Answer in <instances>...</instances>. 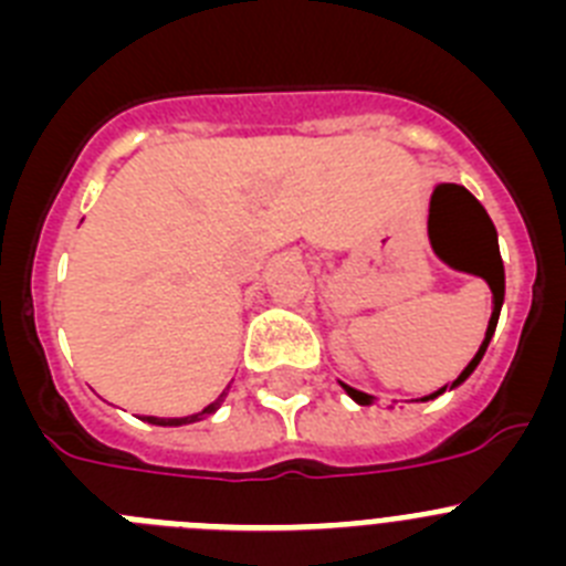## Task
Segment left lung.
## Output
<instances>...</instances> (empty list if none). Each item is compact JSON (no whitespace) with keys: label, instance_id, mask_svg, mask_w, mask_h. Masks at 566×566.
<instances>
[{"label":"left lung","instance_id":"1","mask_svg":"<svg viewBox=\"0 0 566 566\" xmlns=\"http://www.w3.org/2000/svg\"><path fill=\"white\" fill-rule=\"evenodd\" d=\"M442 192H451V195H457L459 201H462V203H468V207L473 209V214H476L479 221H482L484 238H488L490 243H493V249H490V252H488V258H479L476 263H468V266H457V269H462V272L479 274V277H484V280H488L490 292H493V314H490L488 332H484V339H482V345H479L476 357L470 359V363H468V368H464V371L459 374V377L453 379L451 385H442V388H439V391H433V394H428V397H422V402H424V399H437L439 394H444V391H448V388H457V385H462L464 379L470 377V374L476 371V365L482 363V357H484V352H488L490 339H493V332H496L499 314H502V303H504V266H502V254H499L496 227H493V221H490V218H488V212H484V207H482V203H479L476 198H473V195L468 192V189H464V187H459V184H437V189H433V198H431V209H433V201H437V198H439V195H442ZM339 385H343V388H345V394H348V397H352L354 402H359V405H371V402H374V397H371V394H363V391H357V388H352V385H345V382H339Z\"/></svg>","mask_w":566,"mask_h":566}]
</instances>
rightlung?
Returning <instances> with one entry per match:
<instances>
[{"mask_svg":"<svg viewBox=\"0 0 566 566\" xmlns=\"http://www.w3.org/2000/svg\"><path fill=\"white\" fill-rule=\"evenodd\" d=\"M223 397H227V391H223L221 397L214 399V402H209L207 408H203V411L192 413V417H178V419H164V417H144V422H149V424H164V428H178V424L198 422V419H203V417H209V413H214V411H218V408H221V402H223Z\"/></svg>","mask_w":566,"mask_h":566,"instance_id":"1","label":"right lung"}]
</instances>
